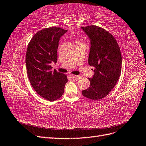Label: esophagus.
I'll use <instances>...</instances> for the list:
<instances>
[{"mask_svg":"<svg viewBox=\"0 0 146 146\" xmlns=\"http://www.w3.org/2000/svg\"><path fill=\"white\" fill-rule=\"evenodd\" d=\"M70 77L73 78H76V79H80V77L78 76H76V75H70Z\"/></svg>","mask_w":146,"mask_h":146,"instance_id":"34e87169","label":"esophagus"}]
</instances>
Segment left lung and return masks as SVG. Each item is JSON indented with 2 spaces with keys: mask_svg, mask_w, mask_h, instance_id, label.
Wrapping results in <instances>:
<instances>
[{
  "mask_svg": "<svg viewBox=\"0 0 146 146\" xmlns=\"http://www.w3.org/2000/svg\"><path fill=\"white\" fill-rule=\"evenodd\" d=\"M91 40L88 64L95 68L90 85L82 94L98 100L107 96L121 76L122 56L116 39L108 31L94 25L82 27Z\"/></svg>",
  "mask_w": 146,
  "mask_h": 146,
  "instance_id": "1",
  "label": "left lung"
}]
</instances>
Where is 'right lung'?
Here are the masks:
<instances>
[{
	"label": "right lung",
	"instance_id": "1",
	"mask_svg": "<svg viewBox=\"0 0 146 146\" xmlns=\"http://www.w3.org/2000/svg\"><path fill=\"white\" fill-rule=\"evenodd\" d=\"M67 30L51 27L38 31L29 42L25 63L30 82L37 93L49 101L60 98L68 82L66 75L52 71V62L56 63L61 36Z\"/></svg>",
	"mask_w": 146,
	"mask_h": 146
}]
</instances>
